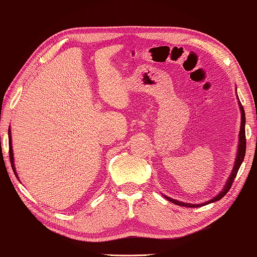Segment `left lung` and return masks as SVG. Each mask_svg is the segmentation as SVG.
Listing matches in <instances>:
<instances>
[{
	"label": "left lung",
	"mask_w": 257,
	"mask_h": 257,
	"mask_svg": "<svg viewBox=\"0 0 257 257\" xmlns=\"http://www.w3.org/2000/svg\"><path fill=\"white\" fill-rule=\"evenodd\" d=\"M236 91V89H235ZM236 98H238V94H236ZM238 104L240 107V112H241V124H240V132H239V144H238V151H236V157H235V162H234V165H233V168L231 171V174H229V177L227 179L226 183H225L224 188L221 189V191L216 196L212 197L211 200L206 201L204 203H201V204H191V203H185V202H180L178 200H174V198H171L168 196H165L166 200H168L172 203H174V204L177 205H181V206H187V208H198V206H203V205H206L209 204V203H213L216 201H219L220 198H223L225 195H226L227 191L231 188L232 183H233V180L235 179V175L238 173L239 168L241 166V164L243 162V158H244V153H246V132H244V124H246V115H244V110H243V107L241 105V102L238 98Z\"/></svg>",
	"instance_id": "8db88e82"
}]
</instances>
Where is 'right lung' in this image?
<instances>
[{"label": "right lung", "instance_id": "1", "mask_svg": "<svg viewBox=\"0 0 257 257\" xmlns=\"http://www.w3.org/2000/svg\"><path fill=\"white\" fill-rule=\"evenodd\" d=\"M8 134H9V156H10V163H11V167H13L14 173L16 175V178H18V175L16 173V167H15V159H14V151H13V141H11V132L10 128L8 130Z\"/></svg>", "mask_w": 257, "mask_h": 257}]
</instances>
